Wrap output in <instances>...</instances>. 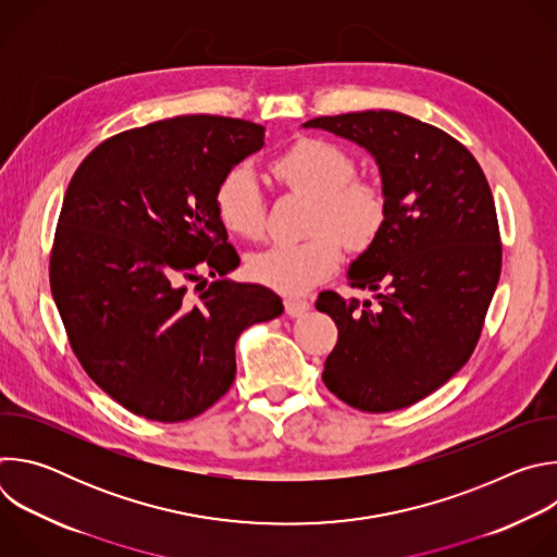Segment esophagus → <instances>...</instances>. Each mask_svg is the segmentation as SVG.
I'll return each instance as SVG.
<instances>
[{
  "mask_svg": "<svg viewBox=\"0 0 557 557\" xmlns=\"http://www.w3.org/2000/svg\"><path fill=\"white\" fill-rule=\"evenodd\" d=\"M284 306H286V312H288L290 317H299L301 312H306V310L310 308V301H308V299H299V297H288V299L284 301Z\"/></svg>",
  "mask_w": 557,
  "mask_h": 557,
  "instance_id": "esophagus-1",
  "label": "esophagus"
}]
</instances>
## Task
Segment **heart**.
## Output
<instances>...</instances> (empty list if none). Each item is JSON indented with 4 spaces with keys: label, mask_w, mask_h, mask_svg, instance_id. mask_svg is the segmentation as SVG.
I'll return each mask as SVG.
<instances>
[{
    "label": "heart",
    "mask_w": 557,
    "mask_h": 557,
    "mask_svg": "<svg viewBox=\"0 0 557 557\" xmlns=\"http://www.w3.org/2000/svg\"><path fill=\"white\" fill-rule=\"evenodd\" d=\"M275 181L290 194L312 200L308 233L299 245H273L249 260V273L280 293H306L326 280L348 247L363 251L376 243L387 222L385 189L370 178L355 176V158L324 138H299L271 163ZM222 226L256 240L264 231L267 202L247 168L228 170L213 194Z\"/></svg>",
    "instance_id": "heart-1"
}]
</instances>
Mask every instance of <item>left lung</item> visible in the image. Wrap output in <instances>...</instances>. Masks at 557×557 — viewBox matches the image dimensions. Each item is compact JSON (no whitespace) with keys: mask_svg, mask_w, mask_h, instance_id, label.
I'll return each mask as SVG.
<instances>
[{"mask_svg":"<svg viewBox=\"0 0 557 557\" xmlns=\"http://www.w3.org/2000/svg\"><path fill=\"white\" fill-rule=\"evenodd\" d=\"M304 127L366 147L387 196L381 235L348 271V284L376 301L317 297L339 331L322 379L361 412L408 408L447 383L481 339L503 269L490 183L462 143L401 112L320 116Z\"/></svg>","mask_w":557,"mask_h":557,"instance_id":"1","label":"left lung"}]
</instances>
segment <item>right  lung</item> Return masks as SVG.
I'll return each mask as SVG.
<instances>
[{
	"label": "right lung",
	"mask_w": 557,
	"mask_h": 557,
	"mask_svg": "<svg viewBox=\"0 0 557 557\" xmlns=\"http://www.w3.org/2000/svg\"><path fill=\"white\" fill-rule=\"evenodd\" d=\"M262 145L251 121L165 119L106 138L67 185L52 297L78 363L138 417L209 410L235 379L240 333L284 310L267 286L224 280L240 258L213 207L220 178Z\"/></svg>",
	"instance_id": "obj_1"
}]
</instances>
